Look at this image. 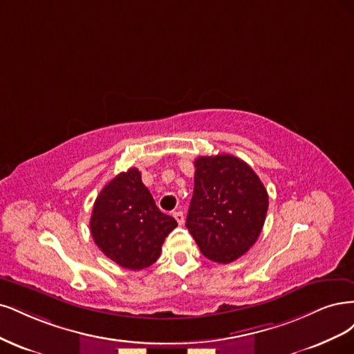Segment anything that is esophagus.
<instances>
[{"mask_svg":"<svg viewBox=\"0 0 354 354\" xmlns=\"http://www.w3.org/2000/svg\"><path fill=\"white\" fill-rule=\"evenodd\" d=\"M174 218L176 219V222L179 223V225H182V223H184V213H182V212H175L174 213Z\"/></svg>","mask_w":354,"mask_h":354,"instance_id":"obj_1","label":"esophagus"}]
</instances>
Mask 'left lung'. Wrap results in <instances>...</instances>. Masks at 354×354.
Segmentation results:
<instances>
[{"instance_id":"8db88e82","label":"left lung","mask_w":354,"mask_h":354,"mask_svg":"<svg viewBox=\"0 0 354 354\" xmlns=\"http://www.w3.org/2000/svg\"><path fill=\"white\" fill-rule=\"evenodd\" d=\"M194 166L185 225L204 256L231 263L257 241L269 206L268 191L254 170L235 156L198 157Z\"/></svg>"}]
</instances>
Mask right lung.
<instances>
[{"label": "right lung", "mask_w": 354, "mask_h": 354, "mask_svg": "<svg viewBox=\"0 0 354 354\" xmlns=\"http://www.w3.org/2000/svg\"><path fill=\"white\" fill-rule=\"evenodd\" d=\"M176 226L172 216L158 210L135 167L101 189L89 221L91 235L101 252L131 270L151 266L160 256L165 238Z\"/></svg>", "instance_id": "1"}]
</instances>
